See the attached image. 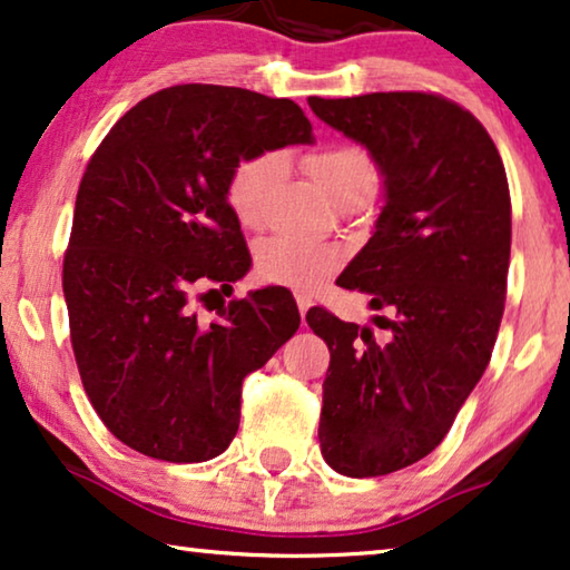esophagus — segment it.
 Segmentation results:
<instances>
[{"label":"esophagus","instance_id":"1","mask_svg":"<svg viewBox=\"0 0 570 570\" xmlns=\"http://www.w3.org/2000/svg\"><path fill=\"white\" fill-rule=\"evenodd\" d=\"M295 303H298V311H301V316H306V311H308V306H311V298L306 293H301V291H295Z\"/></svg>","mask_w":570,"mask_h":570}]
</instances>
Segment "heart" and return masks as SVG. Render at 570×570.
Listing matches in <instances>:
<instances>
[{"instance_id":"heart-1","label":"heart","mask_w":570,"mask_h":570,"mask_svg":"<svg viewBox=\"0 0 570 570\" xmlns=\"http://www.w3.org/2000/svg\"><path fill=\"white\" fill-rule=\"evenodd\" d=\"M283 155L277 150H259L240 158L230 168L225 199L240 225L259 228L264 223L272 191L283 176ZM303 166L337 205L355 197H368L379 176L373 155L350 139H332L311 147L303 155ZM337 264V248L287 236L264 238L254 254V269L262 283L301 287V291L314 287Z\"/></svg>"}]
</instances>
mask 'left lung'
I'll list each match as a JSON object with an SVG mask.
<instances>
[{
	"instance_id": "obj_1",
	"label": "left lung",
	"mask_w": 570,
	"mask_h": 570,
	"mask_svg": "<svg viewBox=\"0 0 570 570\" xmlns=\"http://www.w3.org/2000/svg\"><path fill=\"white\" fill-rule=\"evenodd\" d=\"M318 119L368 147L386 205L340 287L368 295L379 334L322 306L330 347L318 443L347 478H381L443 441L485 373L505 306L511 194L488 129L439 92L308 98Z\"/></svg>"
}]
</instances>
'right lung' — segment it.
Listing matches in <instances>:
<instances>
[{
    "mask_svg": "<svg viewBox=\"0 0 570 570\" xmlns=\"http://www.w3.org/2000/svg\"><path fill=\"white\" fill-rule=\"evenodd\" d=\"M293 142H311V121L291 98L191 82L129 108L85 168L61 269L69 340L92 410L139 454H223L244 379L298 330L285 287L223 303L209 324L194 311L252 264L230 168Z\"/></svg>",
    "mask_w": 570,
    "mask_h": 570,
    "instance_id": "1",
    "label": "right lung"
}]
</instances>
